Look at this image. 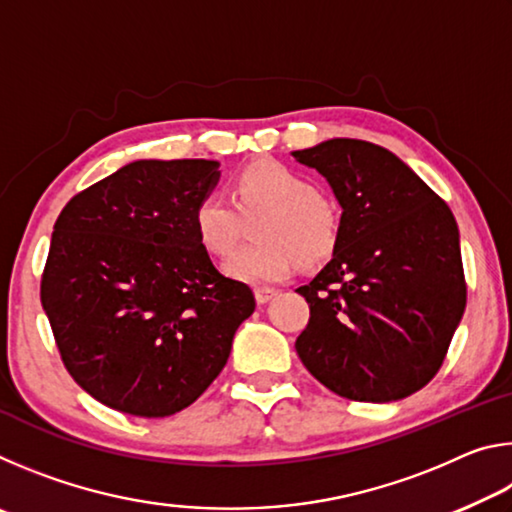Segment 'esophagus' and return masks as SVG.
<instances>
[{"instance_id": "esophagus-1", "label": "esophagus", "mask_w": 512, "mask_h": 512, "mask_svg": "<svg viewBox=\"0 0 512 512\" xmlns=\"http://www.w3.org/2000/svg\"><path fill=\"white\" fill-rule=\"evenodd\" d=\"M277 296V291L271 287H255V300L259 305H266V302H271Z\"/></svg>"}]
</instances>
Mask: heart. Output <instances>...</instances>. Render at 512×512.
Segmentation results:
<instances>
[{
	"label": "heart",
	"mask_w": 512,
	"mask_h": 512,
	"mask_svg": "<svg viewBox=\"0 0 512 512\" xmlns=\"http://www.w3.org/2000/svg\"><path fill=\"white\" fill-rule=\"evenodd\" d=\"M230 198L205 192L192 212L196 241L214 257L228 255L239 239V216H255L244 246L223 262L232 280L248 284L280 282L291 273L296 259L305 266L325 262L339 246L341 214L314 183L289 164L255 160L232 178Z\"/></svg>",
	"instance_id": "heart-1"
}]
</instances>
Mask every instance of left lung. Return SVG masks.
<instances>
[{
    "label": "left lung",
    "instance_id": "left-lung-1",
    "mask_svg": "<svg viewBox=\"0 0 512 512\" xmlns=\"http://www.w3.org/2000/svg\"><path fill=\"white\" fill-rule=\"evenodd\" d=\"M293 158L343 207L332 262L298 289L309 302L298 357L348 400L409 397L443 366L465 311L454 214L384 146L336 137Z\"/></svg>",
    "mask_w": 512,
    "mask_h": 512
}]
</instances>
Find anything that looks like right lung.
Here are the masks:
<instances>
[{
    "label": "right lung",
    "mask_w": 512,
    "mask_h": 512,
    "mask_svg": "<svg viewBox=\"0 0 512 512\" xmlns=\"http://www.w3.org/2000/svg\"><path fill=\"white\" fill-rule=\"evenodd\" d=\"M214 160H137L83 189L56 219L40 300L69 375L110 409L167 418L219 377L248 284L221 275L192 212Z\"/></svg>",
    "instance_id": "1"
}]
</instances>
